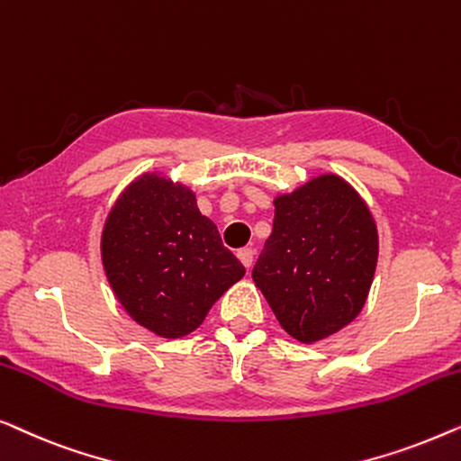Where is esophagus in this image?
Masks as SVG:
<instances>
[{
	"mask_svg": "<svg viewBox=\"0 0 461 461\" xmlns=\"http://www.w3.org/2000/svg\"><path fill=\"white\" fill-rule=\"evenodd\" d=\"M238 258L242 261V265L246 269L252 267V261H255V250L252 249H240L238 250Z\"/></svg>",
	"mask_w": 461,
	"mask_h": 461,
	"instance_id": "34e87169",
	"label": "esophagus"
}]
</instances>
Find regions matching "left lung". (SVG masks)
Returning <instances> with one entry per match:
<instances>
[{"mask_svg": "<svg viewBox=\"0 0 461 461\" xmlns=\"http://www.w3.org/2000/svg\"><path fill=\"white\" fill-rule=\"evenodd\" d=\"M274 204L252 280L293 339H328L366 304L378 261L372 212L339 175L311 179Z\"/></svg>", "mask_w": 461, "mask_h": 461, "instance_id": "1", "label": "left lung"}]
</instances>
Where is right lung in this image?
<instances>
[{
	"label": "right lung",
	"instance_id": "1",
	"mask_svg": "<svg viewBox=\"0 0 461 461\" xmlns=\"http://www.w3.org/2000/svg\"><path fill=\"white\" fill-rule=\"evenodd\" d=\"M110 288L140 326L181 339L242 277L244 265L185 185L141 175L121 194L102 231Z\"/></svg>",
	"mask_w": 461,
	"mask_h": 461
}]
</instances>
